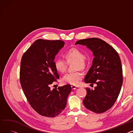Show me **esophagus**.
<instances>
[{"instance_id": "obj_1", "label": "esophagus", "mask_w": 133, "mask_h": 133, "mask_svg": "<svg viewBox=\"0 0 133 133\" xmlns=\"http://www.w3.org/2000/svg\"><path fill=\"white\" fill-rule=\"evenodd\" d=\"M71 87H72V89L73 90H74V89H76V88H78V87H77V86H76V85H72L71 86Z\"/></svg>"}]
</instances>
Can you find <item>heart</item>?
<instances>
[{
	"mask_svg": "<svg viewBox=\"0 0 133 133\" xmlns=\"http://www.w3.org/2000/svg\"><path fill=\"white\" fill-rule=\"evenodd\" d=\"M64 56L68 63L75 62L74 69H83L85 66V56L83 52L76 48H72L67 50ZM55 69L59 73H64L66 69V61L63 59L57 58L54 62ZM83 77V74L79 71L66 73L62 78L63 82L66 84L76 85Z\"/></svg>",
	"mask_w": 133,
	"mask_h": 133,
	"instance_id": "obj_1",
	"label": "heart"
}]
</instances>
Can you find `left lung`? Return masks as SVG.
<instances>
[{"mask_svg": "<svg viewBox=\"0 0 133 133\" xmlns=\"http://www.w3.org/2000/svg\"><path fill=\"white\" fill-rule=\"evenodd\" d=\"M93 53L92 65L84 77L86 83L96 84L95 89L86 88L85 107L96 113L109 110L116 102L123 81L121 62L118 52L106 42L97 38L77 41Z\"/></svg>", "mask_w": 133, "mask_h": 133, "instance_id": "1", "label": "left lung"}]
</instances>
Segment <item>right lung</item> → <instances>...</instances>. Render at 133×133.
<instances>
[{
  "instance_id": "1",
  "label": "right lung",
  "mask_w": 133,
  "mask_h": 133,
  "mask_svg": "<svg viewBox=\"0 0 133 133\" xmlns=\"http://www.w3.org/2000/svg\"><path fill=\"white\" fill-rule=\"evenodd\" d=\"M61 40L39 39L23 55L20 81L23 91L32 109L42 116L55 117L66 106L72 91L70 84L50 89V86L59 78L55 69V56L64 46Z\"/></svg>"
}]
</instances>
